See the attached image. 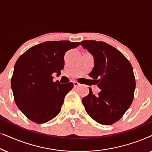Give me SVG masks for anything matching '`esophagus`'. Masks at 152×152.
<instances>
[{
	"label": "esophagus",
	"instance_id": "esophagus-1",
	"mask_svg": "<svg viewBox=\"0 0 152 152\" xmlns=\"http://www.w3.org/2000/svg\"><path fill=\"white\" fill-rule=\"evenodd\" d=\"M73 84H74V86L75 87H77V86H80V83H78L77 82H73Z\"/></svg>",
	"mask_w": 152,
	"mask_h": 152
}]
</instances>
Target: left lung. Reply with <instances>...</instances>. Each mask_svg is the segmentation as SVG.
<instances>
[{
	"label": "left lung",
	"mask_w": 152,
	"mask_h": 152,
	"mask_svg": "<svg viewBox=\"0 0 152 152\" xmlns=\"http://www.w3.org/2000/svg\"><path fill=\"white\" fill-rule=\"evenodd\" d=\"M81 45L94 57L95 66L88 75L101 89L83 97L87 113L104 125L115 123L132 104L136 81L132 64L121 52L103 41H83Z\"/></svg>",
	"instance_id": "8db88e82"
}]
</instances>
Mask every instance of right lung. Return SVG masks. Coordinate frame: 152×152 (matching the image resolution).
Masks as SVG:
<instances>
[{
	"label": "right lung",
	"instance_id": "obj_1",
	"mask_svg": "<svg viewBox=\"0 0 152 152\" xmlns=\"http://www.w3.org/2000/svg\"><path fill=\"white\" fill-rule=\"evenodd\" d=\"M69 41H45L32 46L20 55L14 65L11 86L14 101L29 120L47 122L61 111L66 94L73 84L53 82L64 67V55L80 45Z\"/></svg>",
	"mask_w": 152,
	"mask_h": 152
}]
</instances>
